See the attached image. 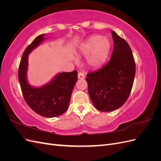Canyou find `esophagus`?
Here are the masks:
<instances>
[{
	"instance_id": "34e87169",
	"label": "esophagus",
	"mask_w": 161,
	"mask_h": 161,
	"mask_svg": "<svg viewBox=\"0 0 161 161\" xmlns=\"http://www.w3.org/2000/svg\"><path fill=\"white\" fill-rule=\"evenodd\" d=\"M78 78H79V79H83L85 78V75L83 72H79V74H78Z\"/></svg>"
}]
</instances>
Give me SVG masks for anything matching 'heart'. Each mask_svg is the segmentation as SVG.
Returning a JSON list of instances; mask_svg holds the SVG:
<instances>
[{
    "label": "heart",
    "mask_w": 161,
    "mask_h": 161,
    "mask_svg": "<svg viewBox=\"0 0 161 161\" xmlns=\"http://www.w3.org/2000/svg\"><path fill=\"white\" fill-rule=\"evenodd\" d=\"M111 43L109 39L95 35L90 37L80 46L79 51L87 56L86 62L92 69H99L108 60L111 51Z\"/></svg>",
    "instance_id": "1"
}]
</instances>
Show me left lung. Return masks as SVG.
<instances>
[{
    "instance_id": "obj_1",
    "label": "left lung",
    "mask_w": 161,
    "mask_h": 161,
    "mask_svg": "<svg viewBox=\"0 0 161 161\" xmlns=\"http://www.w3.org/2000/svg\"><path fill=\"white\" fill-rule=\"evenodd\" d=\"M111 34L114 46L110 60L86 77L90 98L101 111H114L125 103L136 74L134 58L128 42L114 31Z\"/></svg>"
}]
</instances>
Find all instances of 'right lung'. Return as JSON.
<instances>
[{
  "mask_svg": "<svg viewBox=\"0 0 161 161\" xmlns=\"http://www.w3.org/2000/svg\"><path fill=\"white\" fill-rule=\"evenodd\" d=\"M43 34L37 36L24 51L19 66L18 78L23 96L29 107L37 114L46 118L59 116L67 111L71 93L78 79V72H62L50 83L40 88L28 84L26 74L28 55L43 40Z\"/></svg>",
  "mask_w": 161,
  "mask_h": 161,
  "instance_id": "1",
  "label": "right lung"
}]
</instances>
